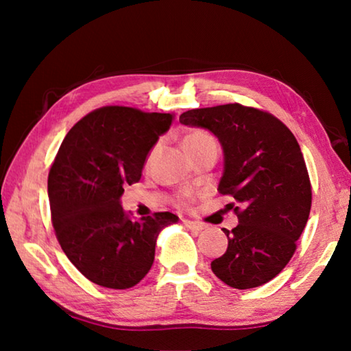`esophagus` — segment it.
<instances>
[{
	"instance_id": "obj_1",
	"label": "esophagus",
	"mask_w": 351,
	"mask_h": 351,
	"mask_svg": "<svg viewBox=\"0 0 351 351\" xmlns=\"http://www.w3.org/2000/svg\"><path fill=\"white\" fill-rule=\"evenodd\" d=\"M182 223L186 224V228L192 229V230H203L204 229L203 224H199L197 221H190V219H182Z\"/></svg>"
}]
</instances>
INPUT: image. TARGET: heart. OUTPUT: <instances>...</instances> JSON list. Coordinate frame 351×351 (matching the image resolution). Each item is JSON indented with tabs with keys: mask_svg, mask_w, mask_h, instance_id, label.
Here are the masks:
<instances>
[{
	"mask_svg": "<svg viewBox=\"0 0 351 351\" xmlns=\"http://www.w3.org/2000/svg\"><path fill=\"white\" fill-rule=\"evenodd\" d=\"M209 141H213L212 134L207 133L206 130H193V132H190L186 138H184V147H186V150H192V148L198 147L201 144H204V142H209ZM154 153V148L150 152V154H148V161H150L152 156ZM180 204H186V201L184 199H180L178 201Z\"/></svg>",
	"mask_w": 351,
	"mask_h": 351,
	"instance_id": "heart-1",
	"label": "heart"
}]
</instances>
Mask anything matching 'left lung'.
I'll use <instances>...</instances> for the list:
<instances>
[{
  "label": "left lung",
  "mask_w": 351,
  "mask_h": 351,
  "mask_svg": "<svg viewBox=\"0 0 351 351\" xmlns=\"http://www.w3.org/2000/svg\"><path fill=\"white\" fill-rule=\"evenodd\" d=\"M184 125L210 130L223 145L218 190L235 199L239 217L228 249L210 263L219 280L237 289L269 282L288 265L311 210V182L299 142L271 112L226 104L189 110Z\"/></svg>",
  "instance_id": "1"
}]
</instances>
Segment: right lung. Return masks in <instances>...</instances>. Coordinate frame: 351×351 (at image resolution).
Wrapping results in <instances>:
<instances>
[{"label": "right lung", "instance_id": "obj_1", "mask_svg": "<svg viewBox=\"0 0 351 351\" xmlns=\"http://www.w3.org/2000/svg\"><path fill=\"white\" fill-rule=\"evenodd\" d=\"M170 112L110 105L69 130L47 176L56 237L88 280L111 289L138 285L150 271L158 234L178 221L170 212L132 219L123 186L138 182L145 158L170 127Z\"/></svg>", "mask_w": 351, "mask_h": 351}]
</instances>
